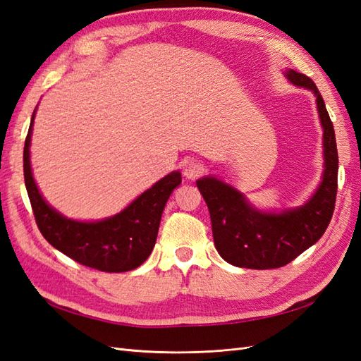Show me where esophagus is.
<instances>
[{
	"instance_id": "esophagus-1",
	"label": "esophagus",
	"mask_w": 361,
	"mask_h": 361,
	"mask_svg": "<svg viewBox=\"0 0 361 361\" xmlns=\"http://www.w3.org/2000/svg\"><path fill=\"white\" fill-rule=\"evenodd\" d=\"M203 173V166L197 161H188L183 166V174L187 179H197Z\"/></svg>"
}]
</instances>
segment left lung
I'll list each match as a JSON object with an SVG mask.
<instances>
[{
    "instance_id": "1",
    "label": "left lung",
    "mask_w": 361,
    "mask_h": 361,
    "mask_svg": "<svg viewBox=\"0 0 361 361\" xmlns=\"http://www.w3.org/2000/svg\"><path fill=\"white\" fill-rule=\"evenodd\" d=\"M286 76L292 84L309 89L316 96L324 129L322 182L304 206L281 214L255 209L241 192L223 180L202 178L195 182L211 214L215 248L235 267L271 269L288 265L319 241L334 212L338 157L333 122L318 87L309 76L295 71H288Z\"/></svg>"
}]
</instances>
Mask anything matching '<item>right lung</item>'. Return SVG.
<instances>
[{
    "label": "right lung",
    "instance_id": "add662e5",
    "mask_svg": "<svg viewBox=\"0 0 361 361\" xmlns=\"http://www.w3.org/2000/svg\"><path fill=\"white\" fill-rule=\"evenodd\" d=\"M35 113L25 138L24 178L32 214L43 238L84 267L104 272H126L138 268L155 247L164 206L173 190L180 185V173L167 174L138 195L126 209L106 220L94 223L69 220L43 200L32 179L30 141Z\"/></svg>",
    "mask_w": 361,
    "mask_h": 361
}]
</instances>
